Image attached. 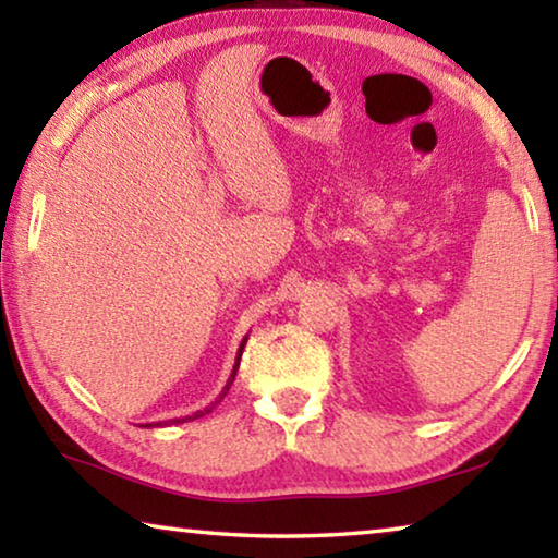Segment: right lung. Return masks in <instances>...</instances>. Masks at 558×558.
I'll return each mask as SVG.
<instances>
[{"label": "right lung", "instance_id": "add662e5", "mask_svg": "<svg viewBox=\"0 0 558 558\" xmlns=\"http://www.w3.org/2000/svg\"><path fill=\"white\" fill-rule=\"evenodd\" d=\"M245 342H247V335L243 338V342H241V348H238V355H235V365H233V373H231V377H228V383H226V387L223 390H220V395L216 397V402H210L208 407H203V410H198V412H193V414H189V417H179V420H168V422H156V427L158 424H181V422H191V420H198V417H203V414H208L210 410H214V407L223 400V397L228 395V390H231V385H233V379H235V373H238V365H241V355H243V348H245ZM146 427H154V424H146Z\"/></svg>", "mask_w": 558, "mask_h": 558}]
</instances>
